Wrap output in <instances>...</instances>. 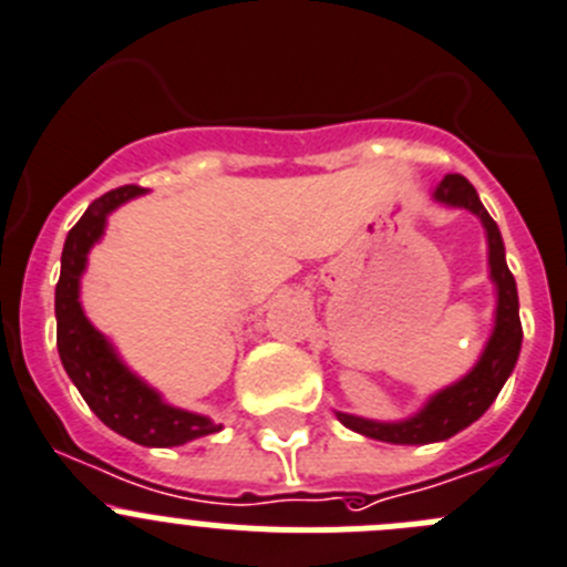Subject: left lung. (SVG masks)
<instances>
[{"instance_id":"left-lung-1","label":"left lung","mask_w":567,"mask_h":567,"mask_svg":"<svg viewBox=\"0 0 567 567\" xmlns=\"http://www.w3.org/2000/svg\"><path fill=\"white\" fill-rule=\"evenodd\" d=\"M431 198L451 209H467L481 220L486 235V262H489V282L495 285V321L492 332L481 349L478 361L456 383L444 385L436 394L425 400L416 414L405 420L380 422L367 416L336 411L338 422L361 436L378 439L389 444H431L456 436L458 431L473 425L486 414L495 396L501 394L509 374L515 372L517 355H520L523 327H520V301H517V285L506 266V248L498 224L489 218V212L481 204L478 193L464 176H444L433 187Z\"/></svg>"}]
</instances>
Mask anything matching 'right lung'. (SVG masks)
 I'll return each mask as SVG.
<instances>
[{"label":"right lung","mask_w":567,"mask_h":567,"mask_svg":"<svg viewBox=\"0 0 567 567\" xmlns=\"http://www.w3.org/2000/svg\"><path fill=\"white\" fill-rule=\"evenodd\" d=\"M140 195H145V189L134 184L100 195L66 235L61 277L55 285L58 355L69 380L78 385L103 425L145 447H178L193 439L218 433L224 425L212 422L206 414L167 403L162 391L153 389L120 358L114 343L86 319L81 305V279L89 251L94 243L103 240L111 212Z\"/></svg>","instance_id":"obj_1"}]
</instances>
